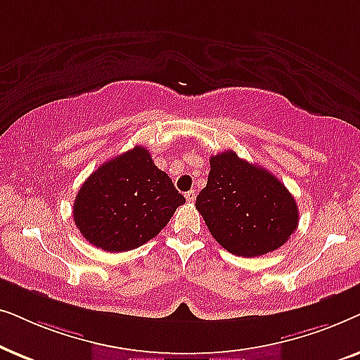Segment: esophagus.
Instances as JSON below:
<instances>
[{"label": "esophagus", "instance_id": "34e87169", "mask_svg": "<svg viewBox=\"0 0 360 360\" xmlns=\"http://www.w3.org/2000/svg\"><path fill=\"white\" fill-rule=\"evenodd\" d=\"M185 198H186V201H188V203H193L195 198H196V193H195V190H190V191H186V193H185Z\"/></svg>", "mask_w": 360, "mask_h": 360}]
</instances>
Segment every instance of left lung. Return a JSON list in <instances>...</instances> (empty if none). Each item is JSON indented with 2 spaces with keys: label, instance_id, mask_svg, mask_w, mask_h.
<instances>
[{
  "label": "left lung",
  "instance_id": "8db88e82",
  "mask_svg": "<svg viewBox=\"0 0 360 360\" xmlns=\"http://www.w3.org/2000/svg\"><path fill=\"white\" fill-rule=\"evenodd\" d=\"M208 184L196 210L231 254L257 257L282 248L298 226V206L277 176L233 150L210 159Z\"/></svg>",
  "mask_w": 360,
  "mask_h": 360
}]
</instances>
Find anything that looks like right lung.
Wrapping results in <instances>:
<instances>
[{
  "label": "right lung",
  "instance_id": "1",
  "mask_svg": "<svg viewBox=\"0 0 360 360\" xmlns=\"http://www.w3.org/2000/svg\"><path fill=\"white\" fill-rule=\"evenodd\" d=\"M184 203L150 152L136 146L88 176L73 203V219L95 248L126 252L155 238Z\"/></svg>",
  "mask_w": 360,
  "mask_h": 360
}]
</instances>
